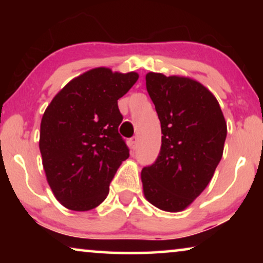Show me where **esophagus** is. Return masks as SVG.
Masks as SVG:
<instances>
[{
	"label": "esophagus",
	"instance_id": "1",
	"mask_svg": "<svg viewBox=\"0 0 263 263\" xmlns=\"http://www.w3.org/2000/svg\"><path fill=\"white\" fill-rule=\"evenodd\" d=\"M138 143H139L138 136H133V138L130 139V141H129V146H130L132 149H136V147H138Z\"/></svg>",
	"mask_w": 263,
	"mask_h": 263
}]
</instances>
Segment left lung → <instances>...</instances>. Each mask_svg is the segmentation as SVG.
I'll use <instances>...</instances> for the list:
<instances>
[{"instance_id": "1", "label": "left lung", "mask_w": 263, "mask_h": 263, "mask_svg": "<svg viewBox=\"0 0 263 263\" xmlns=\"http://www.w3.org/2000/svg\"><path fill=\"white\" fill-rule=\"evenodd\" d=\"M146 88L161 127L156 161L141 171L143 193L153 206L179 212L211 182L228 134L215 97L195 80L146 75Z\"/></svg>"}]
</instances>
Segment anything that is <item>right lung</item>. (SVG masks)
I'll return each mask as SVG.
<instances>
[{
	"label": "right lung",
	"mask_w": 263,
	"mask_h": 263,
	"mask_svg": "<svg viewBox=\"0 0 263 263\" xmlns=\"http://www.w3.org/2000/svg\"><path fill=\"white\" fill-rule=\"evenodd\" d=\"M139 75L96 68L57 93L43 115L39 149L50 188L64 207L89 211L103 202L129 148L118 133L117 100Z\"/></svg>",
	"instance_id": "obj_1"
}]
</instances>
